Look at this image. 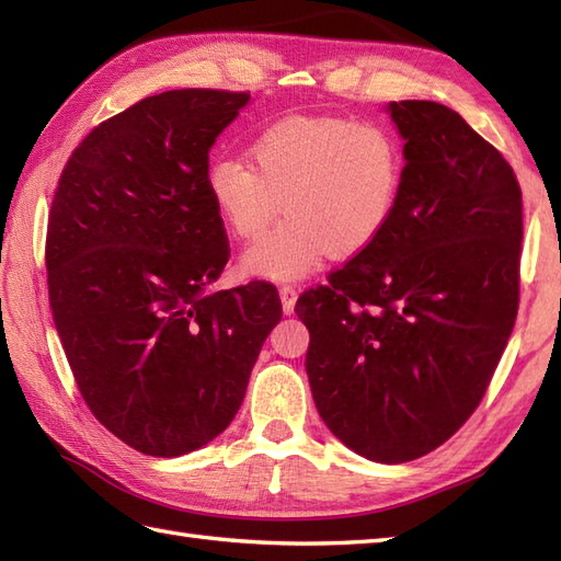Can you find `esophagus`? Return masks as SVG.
<instances>
[{
	"label": "esophagus",
	"instance_id": "esophagus-1",
	"mask_svg": "<svg viewBox=\"0 0 561 561\" xmlns=\"http://www.w3.org/2000/svg\"><path fill=\"white\" fill-rule=\"evenodd\" d=\"M279 299H282V311L287 313V316H291L294 313V306H296V299H299V291H296L294 287H282L279 289Z\"/></svg>",
	"mask_w": 561,
	"mask_h": 561
}]
</instances>
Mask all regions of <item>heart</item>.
I'll list each match as a JSON object with an SVG mask.
<instances>
[{
  "label": "heart",
  "mask_w": 561,
  "mask_h": 561,
  "mask_svg": "<svg viewBox=\"0 0 561 561\" xmlns=\"http://www.w3.org/2000/svg\"><path fill=\"white\" fill-rule=\"evenodd\" d=\"M250 163L221 157L205 171L214 211L250 241L284 209L277 229L241 257L248 277L299 282L325 257L359 255L388 229L404 181L398 137L350 117H287L250 139Z\"/></svg>",
  "instance_id": "1"
}]
</instances>
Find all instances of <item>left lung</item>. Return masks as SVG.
Segmentation results:
<instances>
[{"label": "left lung", "instance_id": "1", "mask_svg": "<svg viewBox=\"0 0 561 561\" xmlns=\"http://www.w3.org/2000/svg\"><path fill=\"white\" fill-rule=\"evenodd\" d=\"M404 181L388 229L306 291V374L328 428L396 465L478 408L518 311L523 202L514 169L434 101L388 103Z\"/></svg>", "mask_w": 561, "mask_h": 561}]
</instances>
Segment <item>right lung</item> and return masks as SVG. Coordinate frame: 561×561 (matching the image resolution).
Returning a JSON list of instances; mask_svg holds the SVG:
<instances>
[{"mask_svg": "<svg viewBox=\"0 0 561 561\" xmlns=\"http://www.w3.org/2000/svg\"><path fill=\"white\" fill-rule=\"evenodd\" d=\"M248 101L211 89L139 101L87 135L55 190L57 335L93 416L147 456H185L231 424L282 320L267 282L209 291L229 262L209 149Z\"/></svg>", "mask_w": 561, "mask_h": 561, "instance_id": "add662e5", "label": "right lung"}]
</instances>
